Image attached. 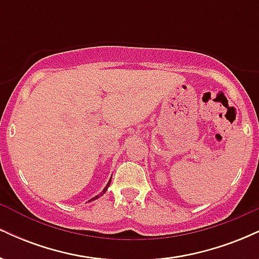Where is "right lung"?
I'll list each match as a JSON object with an SVG mask.
<instances>
[{"label": "right lung", "instance_id": "1", "mask_svg": "<svg viewBox=\"0 0 259 259\" xmlns=\"http://www.w3.org/2000/svg\"><path fill=\"white\" fill-rule=\"evenodd\" d=\"M111 180H112V178H111V179H109V181H108V183H107V185H106V187H105V189H103V191H102V192H101V194H100V195L95 196V197H94V198H91V200H90V201H89V202H91V201H95V200H97V198H99V197H101V196H102L103 194H105V192L107 191V189H108V187H109V184H111Z\"/></svg>", "mask_w": 259, "mask_h": 259}]
</instances>
